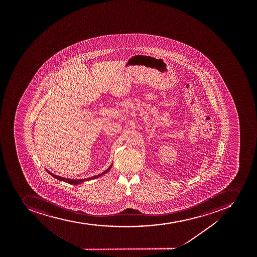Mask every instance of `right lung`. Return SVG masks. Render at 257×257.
I'll list each match as a JSON object with an SVG mask.
<instances>
[{
	"label": "right lung",
	"instance_id": "add662e5",
	"mask_svg": "<svg viewBox=\"0 0 257 257\" xmlns=\"http://www.w3.org/2000/svg\"><path fill=\"white\" fill-rule=\"evenodd\" d=\"M111 165L109 167V168H107V170L104 171L103 173H101V174H98V175L94 176V177H89V178H87V179H79V180H71V179H68V178H64V177H59V176L54 175V174H53V173H51L50 172H48V173L50 174V175L53 176V177H55V178H57V179L60 180V181H63V182H67V183H70V184L72 185H78L80 184V183H82V182H85V181H89V180L92 179H95V178H98V177H99L100 176L103 175V174H105V173H107L108 171L111 169Z\"/></svg>",
	"mask_w": 257,
	"mask_h": 257
}]
</instances>
